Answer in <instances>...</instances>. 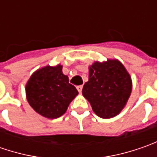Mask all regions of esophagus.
I'll return each instance as SVG.
<instances>
[{"label":"esophagus","mask_w":157,"mask_h":157,"mask_svg":"<svg viewBox=\"0 0 157 157\" xmlns=\"http://www.w3.org/2000/svg\"><path fill=\"white\" fill-rule=\"evenodd\" d=\"M77 89H78V93H79V94H81L82 89H83V86H77Z\"/></svg>","instance_id":"esophagus-1"}]
</instances>
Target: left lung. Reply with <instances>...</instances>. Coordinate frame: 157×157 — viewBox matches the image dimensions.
Masks as SVG:
<instances>
[{"label": "left lung", "instance_id": "left-lung-1", "mask_svg": "<svg viewBox=\"0 0 157 157\" xmlns=\"http://www.w3.org/2000/svg\"><path fill=\"white\" fill-rule=\"evenodd\" d=\"M132 92V79L117 59L94 62L89 66V79L82 90L93 111L100 118H112L125 107Z\"/></svg>", "mask_w": 157, "mask_h": 157}]
</instances>
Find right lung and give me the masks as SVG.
I'll use <instances>...</instances> for the list:
<instances>
[{"mask_svg":"<svg viewBox=\"0 0 157 157\" xmlns=\"http://www.w3.org/2000/svg\"><path fill=\"white\" fill-rule=\"evenodd\" d=\"M63 65H47L36 70L28 80L25 91L30 106L40 115L57 119L66 112L78 94L62 71Z\"/></svg>","mask_w":157,"mask_h":157,"instance_id":"right-lung-1","label":"right lung"}]
</instances>
